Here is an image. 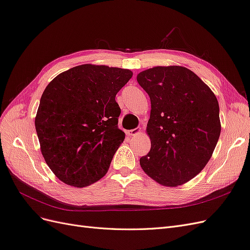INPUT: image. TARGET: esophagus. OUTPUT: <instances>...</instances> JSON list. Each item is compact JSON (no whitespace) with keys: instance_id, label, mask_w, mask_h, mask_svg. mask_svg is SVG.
<instances>
[{"instance_id":"obj_1","label":"esophagus","mask_w":250,"mask_h":250,"mask_svg":"<svg viewBox=\"0 0 250 250\" xmlns=\"http://www.w3.org/2000/svg\"><path fill=\"white\" fill-rule=\"evenodd\" d=\"M140 133H141V128H134V129L127 131V134L130 135V137H137V135Z\"/></svg>"}]
</instances>
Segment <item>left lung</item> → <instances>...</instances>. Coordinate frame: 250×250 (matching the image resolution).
I'll use <instances>...</instances> for the list:
<instances>
[{
  "mask_svg": "<svg viewBox=\"0 0 250 250\" xmlns=\"http://www.w3.org/2000/svg\"><path fill=\"white\" fill-rule=\"evenodd\" d=\"M137 79L151 101V149L141 167L163 186L183 185L206 167L220 137L217 98L184 66H155Z\"/></svg>",
  "mask_w": 250,
  "mask_h": 250,
  "instance_id": "8db88e82",
  "label": "left lung"
}]
</instances>
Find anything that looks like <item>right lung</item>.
Wrapping results in <instances>:
<instances>
[{
	"label": "right lung",
	"instance_id": "right-lung-1",
	"mask_svg": "<svg viewBox=\"0 0 250 250\" xmlns=\"http://www.w3.org/2000/svg\"><path fill=\"white\" fill-rule=\"evenodd\" d=\"M131 77L129 70L82 64L43 90L35 129L44 161L64 184L82 188L106 174L125 139L116 95Z\"/></svg>",
	"mask_w": 250,
	"mask_h": 250
}]
</instances>
